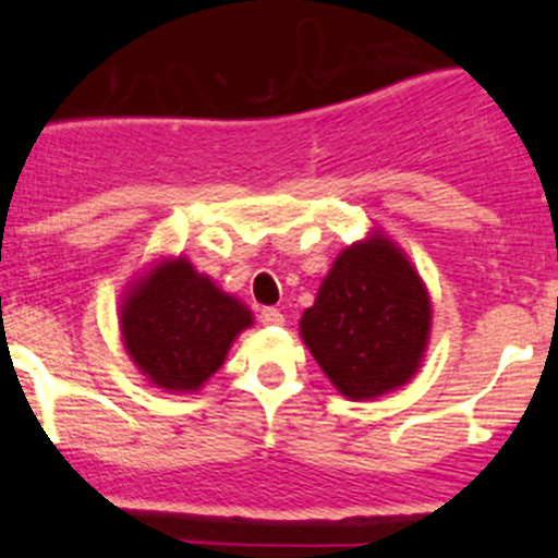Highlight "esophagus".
Instances as JSON below:
<instances>
[{"label": "esophagus", "instance_id": "34e87169", "mask_svg": "<svg viewBox=\"0 0 558 558\" xmlns=\"http://www.w3.org/2000/svg\"><path fill=\"white\" fill-rule=\"evenodd\" d=\"M259 323L267 325V328H278V325L286 323L283 312L275 310V306H265V310L259 312Z\"/></svg>", "mask_w": 558, "mask_h": 558}]
</instances>
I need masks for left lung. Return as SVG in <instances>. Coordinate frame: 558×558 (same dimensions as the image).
<instances>
[{"label":"left lung","mask_w":558,"mask_h":558,"mask_svg":"<svg viewBox=\"0 0 558 558\" xmlns=\"http://www.w3.org/2000/svg\"><path fill=\"white\" fill-rule=\"evenodd\" d=\"M430 296L393 241L377 230L343 248L301 317V338L345 399H377L420 369Z\"/></svg>","instance_id":"1"}]
</instances>
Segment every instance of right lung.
I'll use <instances>...</instances> for the list:
<instances>
[{"instance_id": "obj_1", "label": "right lung", "mask_w": 558, "mask_h": 558, "mask_svg": "<svg viewBox=\"0 0 558 558\" xmlns=\"http://www.w3.org/2000/svg\"><path fill=\"white\" fill-rule=\"evenodd\" d=\"M252 312L185 257L133 280L120 304L123 343L138 373L168 393H191L226 362Z\"/></svg>"}]
</instances>
